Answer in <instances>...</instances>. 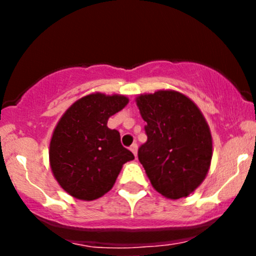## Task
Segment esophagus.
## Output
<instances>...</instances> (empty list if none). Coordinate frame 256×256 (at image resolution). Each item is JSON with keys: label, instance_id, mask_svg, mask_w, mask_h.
I'll return each mask as SVG.
<instances>
[{"label": "esophagus", "instance_id": "34e87169", "mask_svg": "<svg viewBox=\"0 0 256 256\" xmlns=\"http://www.w3.org/2000/svg\"><path fill=\"white\" fill-rule=\"evenodd\" d=\"M130 150H131V151H132V154H135V157L138 156V144H131Z\"/></svg>", "mask_w": 256, "mask_h": 256}]
</instances>
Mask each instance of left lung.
Returning a JSON list of instances; mask_svg holds the SVG:
<instances>
[{"mask_svg": "<svg viewBox=\"0 0 256 256\" xmlns=\"http://www.w3.org/2000/svg\"><path fill=\"white\" fill-rule=\"evenodd\" d=\"M147 141L138 161L157 192L171 200L187 197L208 174L212 160L209 128L194 102L171 90L136 99Z\"/></svg>", "mask_w": 256, "mask_h": 256, "instance_id": "left-lung-1", "label": "left lung"}]
</instances>
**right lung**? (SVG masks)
Returning <instances> with one entry per match:
<instances>
[{
  "instance_id": "obj_1",
  "label": "right lung",
  "mask_w": 256,
  "mask_h": 256,
  "mask_svg": "<svg viewBox=\"0 0 256 256\" xmlns=\"http://www.w3.org/2000/svg\"><path fill=\"white\" fill-rule=\"evenodd\" d=\"M128 102L122 95L90 94L74 102L54 128L49 160L66 192L92 200L109 192L125 162L135 158L108 120Z\"/></svg>"
}]
</instances>
